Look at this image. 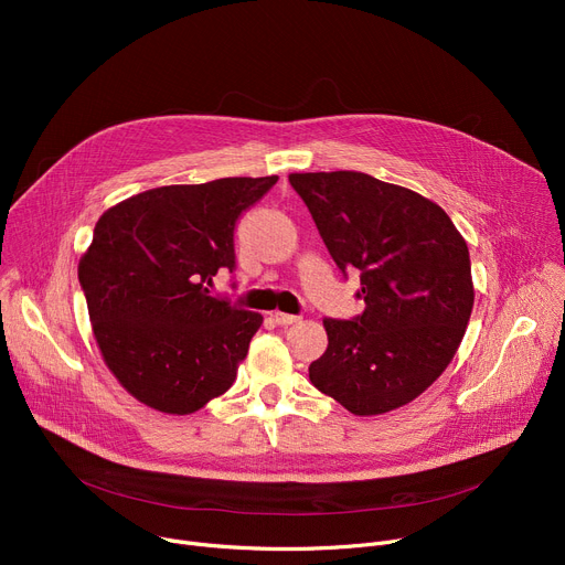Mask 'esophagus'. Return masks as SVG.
<instances>
[{
	"instance_id": "34e87169",
	"label": "esophagus",
	"mask_w": 565,
	"mask_h": 565,
	"mask_svg": "<svg viewBox=\"0 0 565 565\" xmlns=\"http://www.w3.org/2000/svg\"><path fill=\"white\" fill-rule=\"evenodd\" d=\"M273 320H275L277 324H281V328H286V324L298 322V320H300V316H292V313H281V311H275V313H273Z\"/></svg>"
}]
</instances>
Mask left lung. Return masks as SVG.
<instances>
[{"label": "left lung", "mask_w": 565, "mask_h": 565, "mask_svg": "<svg viewBox=\"0 0 565 565\" xmlns=\"http://www.w3.org/2000/svg\"><path fill=\"white\" fill-rule=\"evenodd\" d=\"M337 267L366 309L324 318L313 387L371 417L424 394L449 366L473 307L465 237L426 196L362 171L290 173Z\"/></svg>", "instance_id": "1"}]
</instances>
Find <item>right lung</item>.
Wrapping results in <instances>:
<instances>
[{
  "instance_id": "1",
  "label": "right lung",
  "mask_w": 565,
  "mask_h": 565,
  "mask_svg": "<svg viewBox=\"0 0 565 565\" xmlns=\"http://www.w3.org/2000/svg\"><path fill=\"white\" fill-rule=\"evenodd\" d=\"M277 175L167 185L109 207L79 260L103 360L143 405L192 414L235 382L263 316L213 298L241 215Z\"/></svg>"
}]
</instances>
